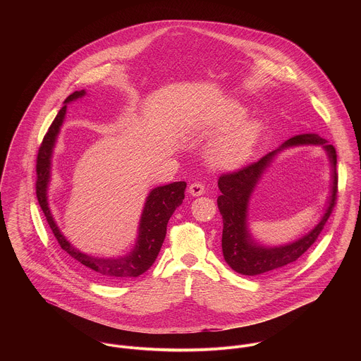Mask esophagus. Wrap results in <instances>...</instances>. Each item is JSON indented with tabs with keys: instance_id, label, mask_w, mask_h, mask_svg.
<instances>
[{
	"instance_id": "esophagus-1",
	"label": "esophagus",
	"mask_w": 361,
	"mask_h": 361,
	"mask_svg": "<svg viewBox=\"0 0 361 361\" xmlns=\"http://www.w3.org/2000/svg\"><path fill=\"white\" fill-rule=\"evenodd\" d=\"M189 193L192 196H202L204 193V185L202 182H195L189 186Z\"/></svg>"
}]
</instances>
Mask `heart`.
Segmentation results:
<instances>
[{"mask_svg":"<svg viewBox=\"0 0 361 361\" xmlns=\"http://www.w3.org/2000/svg\"><path fill=\"white\" fill-rule=\"evenodd\" d=\"M245 111L240 106L232 105L219 115L211 118L202 126L204 135L218 133L243 116ZM261 133V123L253 119L235 126L214 142L209 149L208 159L216 168H235L243 164L255 150Z\"/></svg>","mask_w":361,"mask_h":361,"instance_id":"heart-1","label":"heart"}]
</instances>
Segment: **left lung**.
I'll return each instance as SVG.
<instances>
[{
    "label": "left lung",
    "mask_w": 361,
    "mask_h": 361,
    "mask_svg": "<svg viewBox=\"0 0 361 361\" xmlns=\"http://www.w3.org/2000/svg\"><path fill=\"white\" fill-rule=\"evenodd\" d=\"M322 145L327 152L333 166V190L330 197V206L322 221L303 238L293 244L265 248L256 245L247 232V204L250 196L262 172L269 166L273 157L279 151L293 145ZM218 188L221 196L218 197V209L222 215V253L228 265L242 275H261L275 271L285 265L295 262L305 255L311 245L317 240L324 225L326 224L338 197V173H336V150L332 145L318 135L305 133L286 140L279 149L271 152L256 162L249 164L238 171L228 172L219 176Z\"/></svg>",
    "instance_id": "1"
}]
</instances>
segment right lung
<instances>
[{"label": "right lung", "instance_id": "add662e5", "mask_svg": "<svg viewBox=\"0 0 361 361\" xmlns=\"http://www.w3.org/2000/svg\"><path fill=\"white\" fill-rule=\"evenodd\" d=\"M85 94L86 92L80 90L66 97V100L63 102V106L56 114L51 126L49 128V132L46 133L42 142L36 164L37 200L61 249L75 261L78 267L106 282L136 278L145 274L154 264L155 258L158 256L162 242L165 239L168 221L173 211L182 204L185 199L186 182H173L165 186H158L150 192L142 212L136 245L133 250L126 256L118 258L94 257L78 250L73 245H71L66 240V238L61 233L59 228L56 226V222L52 218L47 200V189L51 178L52 150L56 142V136L59 133V128L65 118L66 104L78 100Z\"/></svg>", "mask_w": 361, "mask_h": 361}]
</instances>
